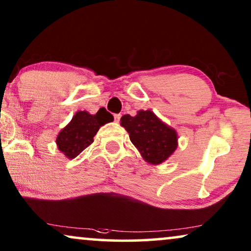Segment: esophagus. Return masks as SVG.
<instances>
[{
  "mask_svg": "<svg viewBox=\"0 0 251 251\" xmlns=\"http://www.w3.org/2000/svg\"><path fill=\"white\" fill-rule=\"evenodd\" d=\"M114 119H115V122H120V119H121V114H115Z\"/></svg>",
  "mask_w": 251,
  "mask_h": 251,
  "instance_id": "1",
  "label": "esophagus"
}]
</instances>
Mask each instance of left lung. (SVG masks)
<instances>
[{"instance_id": "1", "label": "left lung", "mask_w": 251, "mask_h": 251, "mask_svg": "<svg viewBox=\"0 0 251 251\" xmlns=\"http://www.w3.org/2000/svg\"><path fill=\"white\" fill-rule=\"evenodd\" d=\"M121 126L128 131L130 140L143 159L150 164H161L177 150L176 130L164 123L150 109H140L135 116L123 115Z\"/></svg>"}]
</instances>
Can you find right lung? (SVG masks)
I'll list each match as a JSON object with an SVG mask.
<instances>
[{
	"label": "right lung",
	"mask_w": 251,
	"mask_h": 251,
	"mask_svg": "<svg viewBox=\"0 0 251 251\" xmlns=\"http://www.w3.org/2000/svg\"><path fill=\"white\" fill-rule=\"evenodd\" d=\"M113 120V115L105 108H100L96 114H90L87 111L76 112L70 123L58 133L56 138L58 150L67 159H74L92 144L100 126Z\"/></svg>",
	"instance_id": "obj_1"
}]
</instances>
